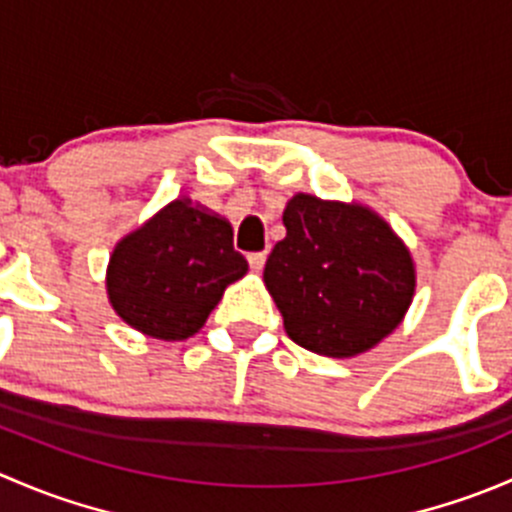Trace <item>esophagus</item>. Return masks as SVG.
Segmentation results:
<instances>
[{"instance_id":"obj_1","label":"esophagus","mask_w":512,"mask_h":512,"mask_svg":"<svg viewBox=\"0 0 512 512\" xmlns=\"http://www.w3.org/2000/svg\"><path fill=\"white\" fill-rule=\"evenodd\" d=\"M247 262H250L252 270L260 272L262 267H265V262H267V250H262V252H252V255H247Z\"/></svg>"}]
</instances>
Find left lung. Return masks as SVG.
Returning a JSON list of instances; mask_svg holds the SVG:
<instances>
[{"mask_svg": "<svg viewBox=\"0 0 512 512\" xmlns=\"http://www.w3.org/2000/svg\"><path fill=\"white\" fill-rule=\"evenodd\" d=\"M282 223L287 235L272 247L262 280L294 344L352 359L404 322L416 265L379 213L297 193L287 200Z\"/></svg>", "mask_w": 512, "mask_h": 512, "instance_id": "obj_1", "label": "left lung"}]
</instances>
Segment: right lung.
Wrapping results in <instances>:
<instances>
[{
    "label": "right lung",
    "mask_w": 512,
    "mask_h": 512,
    "mask_svg": "<svg viewBox=\"0 0 512 512\" xmlns=\"http://www.w3.org/2000/svg\"><path fill=\"white\" fill-rule=\"evenodd\" d=\"M245 275L247 260L232 247V225L178 198L116 242L106 294L131 329L183 342L203 329L227 285Z\"/></svg>",
    "instance_id": "right-lung-1"
}]
</instances>
